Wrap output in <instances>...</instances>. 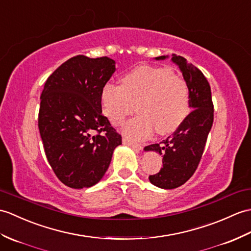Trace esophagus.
<instances>
[{
  "instance_id": "34e87169",
  "label": "esophagus",
  "mask_w": 251,
  "mask_h": 251,
  "mask_svg": "<svg viewBox=\"0 0 251 251\" xmlns=\"http://www.w3.org/2000/svg\"><path fill=\"white\" fill-rule=\"evenodd\" d=\"M123 143H124V144H127V145H129V147H131L132 149H135V150H137V151L142 150V148H143L142 144L137 143V142H133V141H131V140H129V139L126 138V137L123 138Z\"/></svg>"
}]
</instances>
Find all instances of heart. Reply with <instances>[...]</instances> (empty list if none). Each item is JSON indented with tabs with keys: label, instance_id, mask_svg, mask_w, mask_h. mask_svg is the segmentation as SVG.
I'll return each instance as SVG.
<instances>
[{
	"label": "heart",
	"instance_id": "b5f03b06",
	"mask_svg": "<svg viewBox=\"0 0 251 251\" xmlns=\"http://www.w3.org/2000/svg\"><path fill=\"white\" fill-rule=\"evenodd\" d=\"M136 103L140 114L127 122L125 135L143 139L155 129L159 135H167L176 130L189 113L188 85L172 69L149 65L126 74L122 84L103 85L102 110L113 125H121L132 114Z\"/></svg>",
	"mask_w": 251,
	"mask_h": 251
}]
</instances>
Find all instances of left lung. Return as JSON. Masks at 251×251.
<instances>
[{
  "mask_svg": "<svg viewBox=\"0 0 251 251\" xmlns=\"http://www.w3.org/2000/svg\"><path fill=\"white\" fill-rule=\"evenodd\" d=\"M165 57L158 56L156 60ZM172 61L178 65L188 85L192 111L172 136L144 149L164 155L160 171L149 177L151 183L164 189L176 188L192 176L199 166L214 121L211 86L205 75L183 56L174 54Z\"/></svg>",
  "mask_w": 251,
  "mask_h": 251,
  "instance_id": "obj_1",
  "label": "left lung"
}]
</instances>
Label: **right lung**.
Instances as JSON below:
<instances>
[{"label": "right lung", "instance_id": "add662e5", "mask_svg": "<svg viewBox=\"0 0 251 251\" xmlns=\"http://www.w3.org/2000/svg\"><path fill=\"white\" fill-rule=\"evenodd\" d=\"M115 72L108 56L77 55L52 73L40 95L38 128L47 159L63 184L91 187L109 168L122 136L101 113V90Z\"/></svg>", "mask_w": 251, "mask_h": 251}]
</instances>
